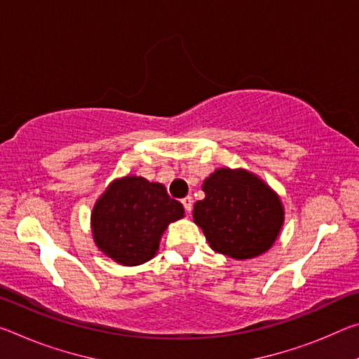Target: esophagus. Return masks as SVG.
<instances>
[{"mask_svg":"<svg viewBox=\"0 0 359 359\" xmlns=\"http://www.w3.org/2000/svg\"><path fill=\"white\" fill-rule=\"evenodd\" d=\"M180 203H182V205H184V209H185L187 214H190L191 209H193V198L191 196H185Z\"/></svg>","mask_w":359,"mask_h":359,"instance_id":"esophagus-1","label":"esophagus"}]
</instances>
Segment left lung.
I'll use <instances>...</instances> for the list:
<instances>
[{"mask_svg":"<svg viewBox=\"0 0 359 359\" xmlns=\"http://www.w3.org/2000/svg\"><path fill=\"white\" fill-rule=\"evenodd\" d=\"M205 198L193 209V220L215 252L250 259L269 250L283 226L278 194L245 169L220 168L203 184Z\"/></svg>","mask_w":359,"mask_h":359,"instance_id":"left-lung-1","label":"left lung"}]
</instances>
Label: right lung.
<instances>
[{"label":"right lung","instance_id":"obj_1","mask_svg":"<svg viewBox=\"0 0 359 359\" xmlns=\"http://www.w3.org/2000/svg\"><path fill=\"white\" fill-rule=\"evenodd\" d=\"M184 214V205L169 196L165 185L126 175L114 180L95 204V244L115 263L142 264L156 255L168 224Z\"/></svg>","mask_w":359,"mask_h":359}]
</instances>
